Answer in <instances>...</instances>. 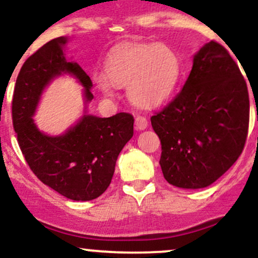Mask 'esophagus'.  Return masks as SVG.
<instances>
[{"label":"esophagus","mask_w":258,"mask_h":258,"mask_svg":"<svg viewBox=\"0 0 258 258\" xmlns=\"http://www.w3.org/2000/svg\"><path fill=\"white\" fill-rule=\"evenodd\" d=\"M148 125V120L146 117L144 116H138L135 118V128L138 130H144L146 129Z\"/></svg>","instance_id":"esophagus-1"}]
</instances>
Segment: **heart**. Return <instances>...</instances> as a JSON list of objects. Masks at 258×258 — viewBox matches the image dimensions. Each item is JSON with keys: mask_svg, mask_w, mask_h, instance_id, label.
<instances>
[{"mask_svg": "<svg viewBox=\"0 0 258 258\" xmlns=\"http://www.w3.org/2000/svg\"><path fill=\"white\" fill-rule=\"evenodd\" d=\"M106 75L94 76L106 95L113 86L125 87L130 101L139 107H156L170 98L182 71L180 56L165 44H134L118 48L106 60Z\"/></svg>", "mask_w": 258, "mask_h": 258, "instance_id": "b5f03b06", "label": "heart"}]
</instances>
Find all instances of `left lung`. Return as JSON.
Instances as JSON below:
<instances>
[{
	"label": "left lung",
	"instance_id": "1",
	"mask_svg": "<svg viewBox=\"0 0 258 258\" xmlns=\"http://www.w3.org/2000/svg\"><path fill=\"white\" fill-rule=\"evenodd\" d=\"M249 117V92L237 62L217 42L203 45L182 90L151 117L165 180L189 189L214 183L243 152Z\"/></svg>",
	"mask_w": 258,
	"mask_h": 258
}]
</instances>
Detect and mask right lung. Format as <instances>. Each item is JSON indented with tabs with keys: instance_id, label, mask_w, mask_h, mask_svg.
I'll return each instance as SVG.
<instances>
[{
	"instance_id": "right-lung-1",
	"label": "right lung",
	"mask_w": 258,
	"mask_h": 258,
	"mask_svg": "<svg viewBox=\"0 0 258 258\" xmlns=\"http://www.w3.org/2000/svg\"><path fill=\"white\" fill-rule=\"evenodd\" d=\"M57 37L26 59L15 82L12 118L18 144L33 174L44 184L72 201H93L110 186L120 151L134 134V117L119 112L108 118L84 114L65 134L39 132L32 116L49 82L61 74L74 75L92 101L93 83L77 62L68 61Z\"/></svg>"
}]
</instances>
